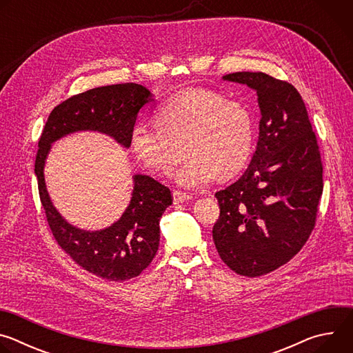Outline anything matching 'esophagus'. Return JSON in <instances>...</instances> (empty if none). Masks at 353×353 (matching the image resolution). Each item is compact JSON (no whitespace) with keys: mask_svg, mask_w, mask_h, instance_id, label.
Returning <instances> with one entry per match:
<instances>
[{"mask_svg":"<svg viewBox=\"0 0 353 353\" xmlns=\"http://www.w3.org/2000/svg\"><path fill=\"white\" fill-rule=\"evenodd\" d=\"M191 199V195L188 192H183L180 190H174L173 191V201L174 204H181V203H185V201Z\"/></svg>","mask_w":353,"mask_h":353,"instance_id":"obj_1","label":"esophagus"}]
</instances>
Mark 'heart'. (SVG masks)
I'll use <instances>...</instances> for the list:
<instances>
[{
  "label": "heart",
  "instance_id": "obj_1",
  "mask_svg": "<svg viewBox=\"0 0 353 353\" xmlns=\"http://www.w3.org/2000/svg\"><path fill=\"white\" fill-rule=\"evenodd\" d=\"M157 124L137 123L130 134L134 157L150 172L174 174L177 184L199 188L216 174L229 179L250 159L254 124L248 109L210 89H187L170 97L155 114Z\"/></svg>",
  "mask_w": 353,
  "mask_h": 353
}]
</instances>
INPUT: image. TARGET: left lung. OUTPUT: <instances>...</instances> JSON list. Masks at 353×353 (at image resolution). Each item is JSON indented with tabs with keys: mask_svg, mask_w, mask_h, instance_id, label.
Listing matches in <instances>:
<instances>
[{
	"mask_svg": "<svg viewBox=\"0 0 353 353\" xmlns=\"http://www.w3.org/2000/svg\"><path fill=\"white\" fill-rule=\"evenodd\" d=\"M225 81L254 89L261 110L257 149L241 177L215 194L212 237L236 274L261 276L292 260L316 225L323 163L303 99L264 72H233Z\"/></svg>",
	"mask_w": 353,
	"mask_h": 353,
	"instance_id": "8db88e82",
	"label": "left lung"
}]
</instances>
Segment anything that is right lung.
<instances>
[{
	"mask_svg": "<svg viewBox=\"0 0 353 353\" xmlns=\"http://www.w3.org/2000/svg\"><path fill=\"white\" fill-rule=\"evenodd\" d=\"M150 100L152 93L131 82L86 90L53 109L39 139L34 173L48 226L78 265L108 281L135 278L154 260L161 239V216L173 203L170 190L152 177L135 174L130 205L121 218L102 230H82L54 208L44 183V163L52 143L77 131L103 132L130 148L138 112Z\"/></svg>",
	"mask_w": 353,
	"mask_h": 353,
	"instance_id": "right-lung-1",
	"label": "right lung"
}]
</instances>
